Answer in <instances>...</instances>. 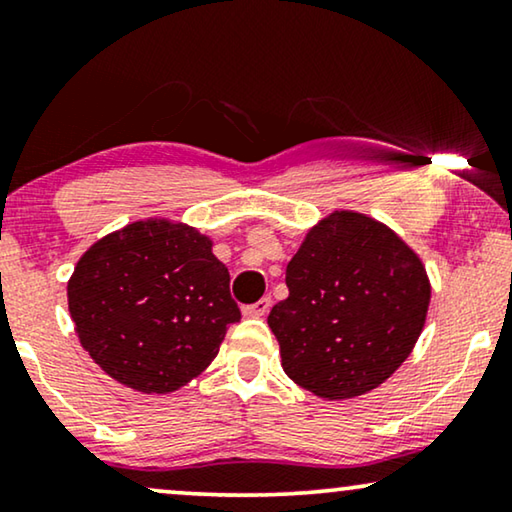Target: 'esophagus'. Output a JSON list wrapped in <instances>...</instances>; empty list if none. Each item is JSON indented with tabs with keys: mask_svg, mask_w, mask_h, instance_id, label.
Returning a JSON list of instances; mask_svg holds the SVG:
<instances>
[{
	"mask_svg": "<svg viewBox=\"0 0 512 512\" xmlns=\"http://www.w3.org/2000/svg\"><path fill=\"white\" fill-rule=\"evenodd\" d=\"M270 305H272V300L265 296L258 300V303L244 307V317H265V314L270 312Z\"/></svg>",
	"mask_w": 512,
	"mask_h": 512,
	"instance_id": "obj_1",
	"label": "esophagus"
}]
</instances>
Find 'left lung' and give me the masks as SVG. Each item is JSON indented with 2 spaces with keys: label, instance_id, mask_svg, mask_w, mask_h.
I'll return each instance as SVG.
<instances>
[{
  "label": "left lung",
  "instance_id": "1",
  "mask_svg": "<svg viewBox=\"0 0 512 512\" xmlns=\"http://www.w3.org/2000/svg\"><path fill=\"white\" fill-rule=\"evenodd\" d=\"M270 310L282 368L328 401L380 387L415 347L431 286L415 251L363 214L335 212L286 265Z\"/></svg>",
  "mask_w": 512,
  "mask_h": 512
}]
</instances>
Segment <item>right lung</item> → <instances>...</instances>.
<instances>
[{"label":"right lung","mask_w":512,"mask_h":512,"mask_svg":"<svg viewBox=\"0 0 512 512\" xmlns=\"http://www.w3.org/2000/svg\"><path fill=\"white\" fill-rule=\"evenodd\" d=\"M67 298L83 349L144 394L200 375L242 317L209 237L170 221H137L95 242L76 263Z\"/></svg>","instance_id":"1"}]
</instances>
